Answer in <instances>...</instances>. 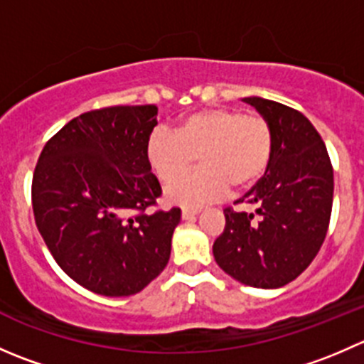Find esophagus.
<instances>
[{"label": "esophagus", "mask_w": 364, "mask_h": 364, "mask_svg": "<svg viewBox=\"0 0 364 364\" xmlns=\"http://www.w3.org/2000/svg\"><path fill=\"white\" fill-rule=\"evenodd\" d=\"M197 213H199V209H197V208H183L181 209V216L185 220H192L193 216L197 215Z\"/></svg>", "instance_id": "1"}]
</instances>
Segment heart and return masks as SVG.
<instances>
[{"mask_svg": "<svg viewBox=\"0 0 364 364\" xmlns=\"http://www.w3.org/2000/svg\"><path fill=\"white\" fill-rule=\"evenodd\" d=\"M273 127L262 114L237 107H211L181 117L174 134L156 128L146 142L149 167L164 185H172L196 165L200 171L168 188L174 203L200 204L227 192L255 185L269 167Z\"/></svg>", "mask_w": 364, "mask_h": 364, "instance_id": "1", "label": "heart"}]
</instances>
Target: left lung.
<instances>
[{
	"label": "left lung",
	"instance_id": "obj_1",
	"mask_svg": "<svg viewBox=\"0 0 364 364\" xmlns=\"http://www.w3.org/2000/svg\"><path fill=\"white\" fill-rule=\"evenodd\" d=\"M253 105L273 127L274 149L266 174L223 209L225 229L213 243L216 264L257 289L284 287L321 250L333 208V165L317 128L303 112L259 97Z\"/></svg>",
	"mask_w": 364,
	"mask_h": 364
}]
</instances>
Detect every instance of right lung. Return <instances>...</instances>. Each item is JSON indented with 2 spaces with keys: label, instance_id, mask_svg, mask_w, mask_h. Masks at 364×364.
Listing matches in <instances>:
<instances>
[{
  "label": "right lung",
  "instance_id": "1",
  "mask_svg": "<svg viewBox=\"0 0 364 364\" xmlns=\"http://www.w3.org/2000/svg\"><path fill=\"white\" fill-rule=\"evenodd\" d=\"M156 105H112L68 121L33 172L35 222L58 266L102 296L141 292L171 257L181 209L156 208L161 186L146 159Z\"/></svg>",
  "mask_w": 364,
  "mask_h": 364
}]
</instances>
